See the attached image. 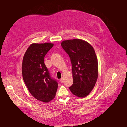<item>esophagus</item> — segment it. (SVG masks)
I'll use <instances>...</instances> for the list:
<instances>
[{
  "label": "esophagus",
  "instance_id": "obj_1",
  "mask_svg": "<svg viewBox=\"0 0 127 127\" xmlns=\"http://www.w3.org/2000/svg\"><path fill=\"white\" fill-rule=\"evenodd\" d=\"M63 81H64V78H62L61 79H60V82H61V83H62Z\"/></svg>",
  "mask_w": 127,
  "mask_h": 127
}]
</instances>
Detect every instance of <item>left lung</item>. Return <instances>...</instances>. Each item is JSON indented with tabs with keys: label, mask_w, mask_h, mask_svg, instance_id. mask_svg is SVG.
<instances>
[{
	"label": "left lung",
	"mask_w": 127,
	"mask_h": 127,
	"mask_svg": "<svg viewBox=\"0 0 127 127\" xmlns=\"http://www.w3.org/2000/svg\"><path fill=\"white\" fill-rule=\"evenodd\" d=\"M61 45L72 64L71 93L79 98L87 96L94 88L98 76V63L92 46L81 39L65 40Z\"/></svg>",
	"instance_id": "1"
}]
</instances>
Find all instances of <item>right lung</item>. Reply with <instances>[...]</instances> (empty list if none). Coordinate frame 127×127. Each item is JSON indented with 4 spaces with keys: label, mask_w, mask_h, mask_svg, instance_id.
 Instances as JSON below:
<instances>
[{
    "label": "right lung",
    "mask_w": 127,
    "mask_h": 127,
    "mask_svg": "<svg viewBox=\"0 0 127 127\" xmlns=\"http://www.w3.org/2000/svg\"><path fill=\"white\" fill-rule=\"evenodd\" d=\"M53 46L50 43L31 44L22 62V76L27 88L35 99L45 103L54 99L58 89L57 82L51 78L44 62L45 55Z\"/></svg>",
    "instance_id": "obj_1"
}]
</instances>
